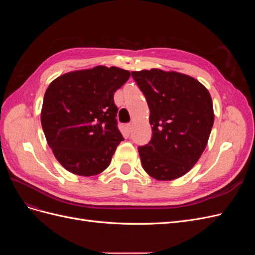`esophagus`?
Wrapping results in <instances>:
<instances>
[{"label":"esophagus","instance_id":"obj_1","mask_svg":"<svg viewBox=\"0 0 255 255\" xmlns=\"http://www.w3.org/2000/svg\"><path fill=\"white\" fill-rule=\"evenodd\" d=\"M130 128H132V125H130V123H127V125H125V128H126L127 132H129Z\"/></svg>","mask_w":255,"mask_h":255}]
</instances>
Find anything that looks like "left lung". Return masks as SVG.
<instances>
[{"mask_svg":"<svg viewBox=\"0 0 255 255\" xmlns=\"http://www.w3.org/2000/svg\"><path fill=\"white\" fill-rule=\"evenodd\" d=\"M150 109L151 140L138 146L144 171L158 181L187 173L203 153L214 125L203 85L186 74L158 69L133 71Z\"/></svg>","mask_w":255,"mask_h":255,"instance_id":"left-lung-1","label":"left lung"}]
</instances>
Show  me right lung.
I'll return each instance as SVG.
<instances>
[{
  "instance_id": "add662e5",
  "label": "right lung",
  "mask_w": 255,
  "mask_h": 255,
  "mask_svg": "<svg viewBox=\"0 0 255 255\" xmlns=\"http://www.w3.org/2000/svg\"><path fill=\"white\" fill-rule=\"evenodd\" d=\"M129 76L117 67L98 66L66 73L49 85L41 111L42 129L68 171L91 176L110 166L123 140L114 94Z\"/></svg>"
}]
</instances>
